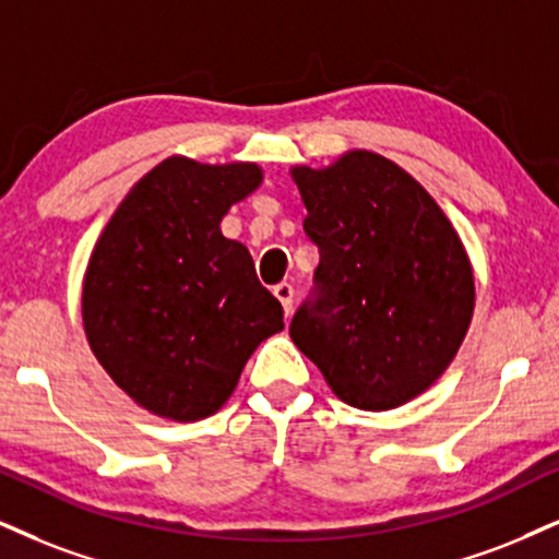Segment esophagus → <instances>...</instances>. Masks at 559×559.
Here are the masks:
<instances>
[{
  "label": "esophagus",
  "instance_id": "1",
  "mask_svg": "<svg viewBox=\"0 0 559 559\" xmlns=\"http://www.w3.org/2000/svg\"><path fill=\"white\" fill-rule=\"evenodd\" d=\"M274 298L282 302V308H285V316L293 313V300H295V290L290 282H280V285H274Z\"/></svg>",
  "mask_w": 559,
  "mask_h": 559
}]
</instances>
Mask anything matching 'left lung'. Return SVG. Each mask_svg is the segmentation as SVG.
<instances>
[{
	"instance_id": "obj_1",
	"label": "left lung",
	"mask_w": 559,
	"mask_h": 559,
	"mask_svg": "<svg viewBox=\"0 0 559 559\" xmlns=\"http://www.w3.org/2000/svg\"><path fill=\"white\" fill-rule=\"evenodd\" d=\"M293 178L321 253L293 342L342 402L394 409L443 376L472 323L459 233L415 178L368 150L321 170L298 165Z\"/></svg>"
}]
</instances>
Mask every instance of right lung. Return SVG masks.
<instances>
[{
    "mask_svg": "<svg viewBox=\"0 0 559 559\" xmlns=\"http://www.w3.org/2000/svg\"><path fill=\"white\" fill-rule=\"evenodd\" d=\"M259 183L253 163L168 157L134 183L93 248L82 287L90 349L157 417L215 415L253 349L285 329L248 248L219 230Z\"/></svg>",
    "mask_w": 559,
    "mask_h": 559,
    "instance_id": "obj_1",
    "label": "right lung"
}]
</instances>
